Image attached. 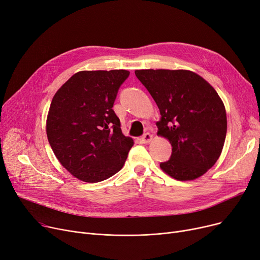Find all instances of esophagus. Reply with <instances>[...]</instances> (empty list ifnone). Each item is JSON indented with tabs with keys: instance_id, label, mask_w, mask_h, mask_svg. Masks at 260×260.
<instances>
[{
	"instance_id": "34e87169",
	"label": "esophagus",
	"mask_w": 260,
	"mask_h": 260,
	"mask_svg": "<svg viewBox=\"0 0 260 260\" xmlns=\"http://www.w3.org/2000/svg\"><path fill=\"white\" fill-rule=\"evenodd\" d=\"M152 139H153V136L149 134V133H146V134H144L142 137L140 138V141L142 142V143H148V142H151L152 141Z\"/></svg>"
}]
</instances>
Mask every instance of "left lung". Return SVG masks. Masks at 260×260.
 <instances>
[{
  "label": "left lung",
  "mask_w": 260,
  "mask_h": 260,
  "mask_svg": "<svg viewBox=\"0 0 260 260\" xmlns=\"http://www.w3.org/2000/svg\"><path fill=\"white\" fill-rule=\"evenodd\" d=\"M135 75L160 111L157 134L173 147L161 170L180 181L206 174L219 158L226 135L225 108L217 91L190 71L140 70Z\"/></svg>",
  "instance_id": "1"
}]
</instances>
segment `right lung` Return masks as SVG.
Returning a JSON list of instances; mask_svg holds the SVG:
<instances>
[{"label":"right lung","instance_id":"right-lung-1","mask_svg":"<svg viewBox=\"0 0 260 260\" xmlns=\"http://www.w3.org/2000/svg\"><path fill=\"white\" fill-rule=\"evenodd\" d=\"M128 76L124 70L79 72L53 95L48 142L61 165L82 181L99 182L118 173L134 145L113 109Z\"/></svg>","mask_w":260,"mask_h":260}]
</instances>
